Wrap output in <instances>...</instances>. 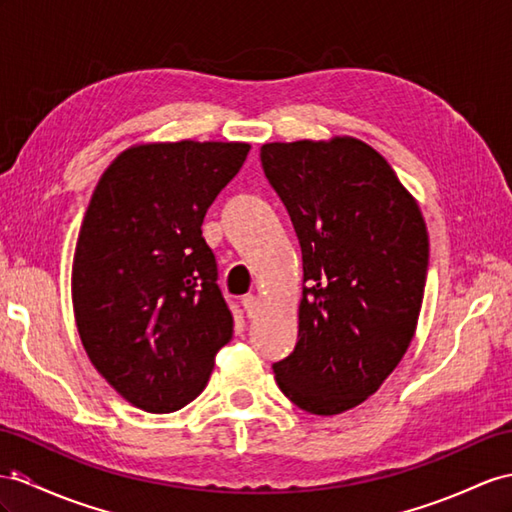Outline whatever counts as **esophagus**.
Here are the masks:
<instances>
[{
    "label": "esophagus",
    "mask_w": 512,
    "mask_h": 512,
    "mask_svg": "<svg viewBox=\"0 0 512 512\" xmlns=\"http://www.w3.org/2000/svg\"><path fill=\"white\" fill-rule=\"evenodd\" d=\"M242 307H244L248 318H255L257 311H259V300H257V296L246 294V296L242 298Z\"/></svg>",
    "instance_id": "34e87169"
}]
</instances>
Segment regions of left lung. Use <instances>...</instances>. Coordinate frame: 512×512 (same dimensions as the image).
Segmentation results:
<instances>
[{
  "label": "left lung",
  "mask_w": 512,
  "mask_h": 512,
  "mask_svg": "<svg viewBox=\"0 0 512 512\" xmlns=\"http://www.w3.org/2000/svg\"><path fill=\"white\" fill-rule=\"evenodd\" d=\"M261 168L303 251L294 352L272 363L279 389L313 415H337L383 385L422 309L428 233L400 179L368 144L270 142Z\"/></svg>",
  "instance_id": "1"
}]
</instances>
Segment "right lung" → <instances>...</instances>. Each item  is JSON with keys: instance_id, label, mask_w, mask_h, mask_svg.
I'll return each instance as SVG.
<instances>
[{"instance_id": "1", "label": "right lung", "mask_w": 512, "mask_h": 512, "mask_svg": "<svg viewBox=\"0 0 512 512\" xmlns=\"http://www.w3.org/2000/svg\"><path fill=\"white\" fill-rule=\"evenodd\" d=\"M248 149L140 144L116 157L90 199L73 259L77 331L97 372L142 411L192 402L233 335L201 225Z\"/></svg>"}]
</instances>
